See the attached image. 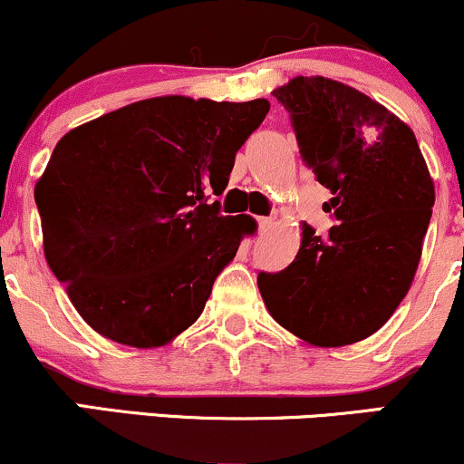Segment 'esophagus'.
Here are the masks:
<instances>
[{"label": "esophagus", "mask_w": 464, "mask_h": 464, "mask_svg": "<svg viewBox=\"0 0 464 464\" xmlns=\"http://www.w3.org/2000/svg\"><path fill=\"white\" fill-rule=\"evenodd\" d=\"M273 227V218H259V231H268Z\"/></svg>", "instance_id": "34e87169"}]
</instances>
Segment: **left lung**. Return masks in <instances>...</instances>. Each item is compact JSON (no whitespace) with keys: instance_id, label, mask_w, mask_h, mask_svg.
<instances>
[{"instance_id":"1","label":"left lung","mask_w":464,"mask_h":464,"mask_svg":"<svg viewBox=\"0 0 464 464\" xmlns=\"http://www.w3.org/2000/svg\"><path fill=\"white\" fill-rule=\"evenodd\" d=\"M273 95L295 126L303 161L334 194L335 227L303 222L285 270L259 273L270 316L312 347L369 338L408 295L434 207V180L406 121L349 84L296 76Z\"/></svg>"}]
</instances>
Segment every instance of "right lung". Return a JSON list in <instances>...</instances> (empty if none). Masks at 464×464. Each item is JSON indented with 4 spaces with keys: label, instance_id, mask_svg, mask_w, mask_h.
<instances>
[{
    "label": "right lung",
    "instance_id": "right-lung-1",
    "mask_svg": "<svg viewBox=\"0 0 464 464\" xmlns=\"http://www.w3.org/2000/svg\"><path fill=\"white\" fill-rule=\"evenodd\" d=\"M268 100L161 95L111 111L56 143L34 200L47 266L89 327L135 349L198 321L216 276L253 236L220 216L236 152Z\"/></svg>",
    "mask_w": 464,
    "mask_h": 464
}]
</instances>
